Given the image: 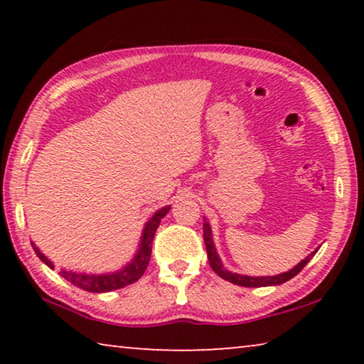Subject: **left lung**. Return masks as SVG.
<instances>
[{"mask_svg":"<svg viewBox=\"0 0 364 364\" xmlns=\"http://www.w3.org/2000/svg\"><path fill=\"white\" fill-rule=\"evenodd\" d=\"M204 242H205V249H207L208 263H210V267L215 273H217L220 278H223L225 281H230V282H232V284H237L242 287H267V286L284 284L286 281L292 279L294 276H297L301 271V268H304L305 264L310 262L318 252V249L315 252H311L310 255L305 257V260H301L299 264H295L292 269L286 271V273L274 274V276H247V274L232 273V271L226 269L223 267V262H221L218 252H217V249H215L212 228H210V223L207 221V218H204Z\"/></svg>","mask_w":364,"mask_h":364,"instance_id":"1","label":"left lung"}]
</instances>
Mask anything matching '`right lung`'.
<instances>
[{"mask_svg": "<svg viewBox=\"0 0 364 364\" xmlns=\"http://www.w3.org/2000/svg\"><path fill=\"white\" fill-rule=\"evenodd\" d=\"M168 212H170V205L162 207L146 221L143 232H141V237H139L136 254H134V257L125 264V267H122L117 271H112V273H101V274L78 273V271H72V269H60V276L69 282H72L73 286L83 289L86 292H96V294L117 291V289L133 284V282H136L141 276L144 274L147 264H149L154 236H156V231L160 225V221H162V218ZM32 247L35 250L36 257H38L43 263L48 264L49 268L54 269V263L49 260V258L43 254L38 247H36L35 242H32Z\"/></svg>", "mask_w": 364, "mask_h": 364, "instance_id": "1", "label": "right lung"}]
</instances>
